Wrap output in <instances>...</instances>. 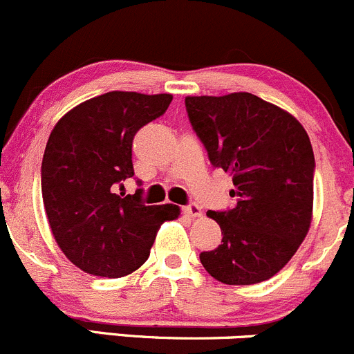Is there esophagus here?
I'll return each mask as SVG.
<instances>
[{
    "mask_svg": "<svg viewBox=\"0 0 354 354\" xmlns=\"http://www.w3.org/2000/svg\"><path fill=\"white\" fill-rule=\"evenodd\" d=\"M184 213L191 218H198V216H201L203 211L196 203H189L187 206H184Z\"/></svg>",
    "mask_w": 354,
    "mask_h": 354,
    "instance_id": "obj_1",
    "label": "esophagus"
}]
</instances>
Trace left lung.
<instances>
[{
  "instance_id": "8db88e82",
  "label": "left lung",
  "mask_w": 354,
  "mask_h": 354,
  "mask_svg": "<svg viewBox=\"0 0 354 354\" xmlns=\"http://www.w3.org/2000/svg\"><path fill=\"white\" fill-rule=\"evenodd\" d=\"M185 111L211 165L233 177L236 204L207 211L221 243L199 254L225 285L274 276L304 242L312 220L315 158L307 131L291 114L252 93L187 97Z\"/></svg>"
}]
</instances>
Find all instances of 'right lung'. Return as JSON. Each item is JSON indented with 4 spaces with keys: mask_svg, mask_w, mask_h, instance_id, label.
Instances as JSON below:
<instances>
[{
    "mask_svg": "<svg viewBox=\"0 0 354 354\" xmlns=\"http://www.w3.org/2000/svg\"><path fill=\"white\" fill-rule=\"evenodd\" d=\"M170 102V93H104L69 111L47 140L41 169L47 220L64 256L88 274L136 271L160 225L180 214L176 204L147 206L143 189L115 192L134 176V134L165 114Z\"/></svg>",
    "mask_w": 354,
    "mask_h": 354,
    "instance_id": "right-lung-1",
    "label": "right lung"
}]
</instances>
